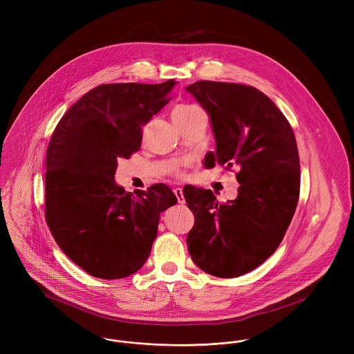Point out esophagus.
<instances>
[{
    "mask_svg": "<svg viewBox=\"0 0 354 354\" xmlns=\"http://www.w3.org/2000/svg\"><path fill=\"white\" fill-rule=\"evenodd\" d=\"M173 192H174V195H176V198H177V202L180 203V204H184V203H185V198H184V194H183V189H181V188H176Z\"/></svg>",
    "mask_w": 354,
    "mask_h": 354,
    "instance_id": "1",
    "label": "esophagus"
}]
</instances>
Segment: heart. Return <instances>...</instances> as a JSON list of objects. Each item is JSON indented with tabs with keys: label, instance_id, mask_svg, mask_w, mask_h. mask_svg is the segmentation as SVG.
I'll return each instance as SVG.
<instances>
[{
	"label": "heart",
	"instance_id": "heart-1",
	"mask_svg": "<svg viewBox=\"0 0 354 354\" xmlns=\"http://www.w3.org/2000/svg\"><path fill=\"white\" fill-rule=\"evenodd\" d=\"M198 111H201V109L198 106H194V104H178V106H176L173 109L171 118H173V121L174 120H184V118H188V117L194 115Z\"/></svg>",
	"mask_w": 354,
	"mask_h": 354
}]
</instances>
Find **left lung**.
Instances as JSON below:
<instances>
[{
  "label": "left lung",
  "mask_w": 354,
  "mask_h": 354,
  "mask_svg": "<svg viewBox=\"0 0 354 354\" xmlns=\"http://www.w3.org/2000/svg\"><path fill=\"white\" fill-rule=\"evenodd\" d=\"M209 117L215 151L204 166L239 167L234 201L219 203L192 185L184 198L195 215L187 237L194 263L207 274L234 278L266 261L282 241L300 194L293 129L275 103L251 86L196 82L185 87Z\"/></svg>",
  "instance_id": "8db88e82"
}]
</instances>
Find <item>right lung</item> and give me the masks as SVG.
<instances>
[{
	"label": "right lung",
	"mask_w": 354,
	"mask_h": 354,
	"mask_svg": "<svg viewBox=\"0 0 354 354\" xmlns=\"http://www.w3.org/2000/svg\"><path fill=\"white\" fill-rule=\"evenodd\" d=\"M177 82L102 84L59 120L46 156V221L72 261L90 275L120 279L143 267L159 215L177 203L165 184L125 192L114 180L118 159L142 145V127Z\"/></svg>",
	"instance_id": "right-lung-1"
}]
</instances>
